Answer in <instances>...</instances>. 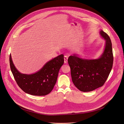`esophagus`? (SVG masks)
<instances>
[{"instance_id":"esophagus-1","label":"esophagus","mask_w":124,"mask_h":124,"mask_svg":"<svg viewBox=\"0 0 124 124\" xmlns=\"http://www.w3.org/2000/svg\"><path fill=\"white\" fill-rule=\"evenodd\" d=\"M68 57L67 55H65L64 56V63L65 64H67L68 62Z\"/></svg>"}]
</instances>
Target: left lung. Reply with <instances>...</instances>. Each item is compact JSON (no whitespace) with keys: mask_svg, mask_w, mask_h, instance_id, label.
<instances>
[{"mask_svg":"<svg viewBox=\"0 0 124 124\" xmlns=\"http://www.w3.org/2000/svg\"><path fill=\"white\" fill-rule=\"evenodd\" d=\"M100 35L105 42L103 52L99 58L84 59L75 54L68 58L73 82L82 92H90L102 86L112 68L113 56L111 40L102 30Z\"/></svg>","mask_w":124,"mask_h":124,"instance_id":"1","label":"left lung"}]
</instances>
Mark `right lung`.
I'll return each mask as SVG.
<instances>
[{
    "instance_id": "right-lung-1",
    "label": "right lung",
    "mask_w": 124,
    "mask_h": 124,
    "mask_svg": "<svg viewBox=\"0 0 124 124\" xmlns=\"http://www.w3.org/2000/svg\"><path fill=\"white\" fill-rule=\"evenodd\" d=\"M11 70L17 85L26 93L34 96H45L54 88L59 70L64 64L61 54L47 62L37 72L31 74H22L15 66L10 55Z\"/></svg>"
}]
</instances>
